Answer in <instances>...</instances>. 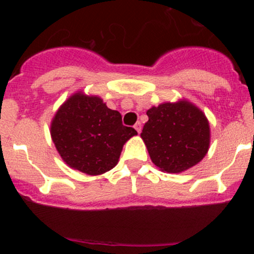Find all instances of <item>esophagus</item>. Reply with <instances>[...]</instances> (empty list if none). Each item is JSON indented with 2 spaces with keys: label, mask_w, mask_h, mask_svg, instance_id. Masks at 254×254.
Masks as SVG:
<instances>
[{
  "label": "esophagus",
  "mask_w": 254,
  "mask_h": 254,
  "mask_svg": "<svg viewBox=\"0 0 254 254\" xmlns=\"http://www.w3.org/2000/svg\"><path fill=\"white\" fill-rule=\"evenodd\" d=\"M133 127H135L137 132H138V133L141 132V130H142V125H141V123H139V122H137V123H136L135 125H133Z\"/></svg>",
  "instance_id": "34e87169"
}]
</instances>
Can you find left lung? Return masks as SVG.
Here are the masks:
<instances>
[{"mask_svg":"<svg viewBox=\"0 0 254 254\" xmlns=\"http://www.w3.org/2000/svg\"><path fill=\"white\" fill-rule=\"evenodd\" d=\"M141 137L153 161L162 172L180 173L197 165L210 144L205 115L186 100L164 103L147 111Z\"/></svg>","mask_w":254,"mask_h":254,"instance_id":"1","label":"left lung"}]
</instances>
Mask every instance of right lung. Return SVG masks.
Returning <instances> with one entry per match:
<instances>
[{"instance_id": "add662e5", "label": "right lung", "mask_w": 254, "mask_h": 254, "mask_svg": "<svg viewBox=\"0 0 254 254\" xmlns=\"http://www.w3.org/2000/svg\"><path fill=\"white\" fill-rule=\"evenodd\" d=\"M51 137L63 161L88 176H99L118 164L123 145L137 135L122 123L118 111L103 99L75 93L58 109L51 122Z\"/></svg>"}]
</instances>
